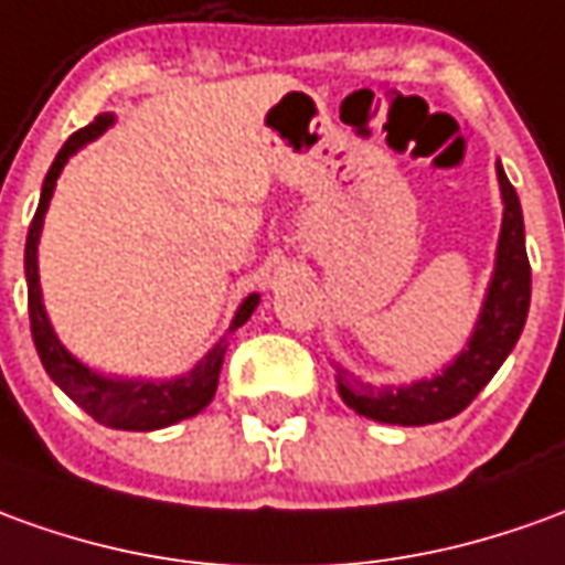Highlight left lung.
I'll return each mask as SVG.
<instances>
[{"label": "left lung", "mask_w": 565, "mask_h": 565, "mask_svg": "<svg viewBox=\"0 0 565 565\" xmlns=\"http://www.w3.org/2000/svg\"><path fill=\"white\" fill-rule=\"evenodd\" d=\"M498 184L504 200L501 236H498L495 270L486 289L480 320L473 326L468 348L443 369V375L430 381H415L408 387H372L348 369L338 365V394L353 412L372 422L403 424H437L452 418L473 403V396L492 381L516 338L526 326L529 295H532V270L526 258V236H523V209L520 196L498 166Z\"/></svg>", "instance_id": "1"}]
</instances>
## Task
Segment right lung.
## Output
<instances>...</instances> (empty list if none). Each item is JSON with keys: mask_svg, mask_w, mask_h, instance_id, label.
<instances>
[{"mask_svg": "<svg viewBox=\"0 0 565 565\" xmlns=\"http://www.w3.org/2000/svg\"><path fill=\"white\" fill-rule=\"evenodd\" d=\"M113 126V113H100L95 122H88L79 128L76 135H70L67 143L61 147V153L54 157L52 169L42 181V196H39V209L26 233V248H23V270H26V305H30V332H33V344L49 379L64 391V394L85 408L97 424H107L116 430H159V427H169V424L184 422L200 415L202 408L212 403V396L217 391V375H221V363H224V350H227V334L236 332L258 307V295H248L236 317H233L227 334L217 341L215 348L202 356L200 363L193 365L190 372L178 375L169 381H143V379H107L100 372H92L88 365L79 363L73 353H70L57 334H54L45 305H42V289H39V233H42V221L49 212V202H52L54 184H57V174L64 171L67 159L82 150L88 141L100 138L107 128Z\"/></svg>", "mask_w": 565, "mask_h": 565, "instance_id": "add662e5", "label": "right lung"}]
</instances>
